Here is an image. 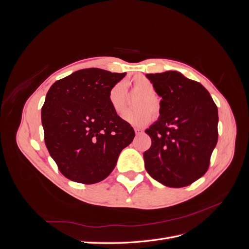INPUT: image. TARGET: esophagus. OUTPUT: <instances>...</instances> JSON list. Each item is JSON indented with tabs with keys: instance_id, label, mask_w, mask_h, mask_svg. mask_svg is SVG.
<instances>
[{
	"instance_id": "1",
	"label": "esophagus",
	"mask_w": 249,
	"mask_h": 249,
	"mask_svg": "<svg viewBox=\"0 0 249 249\" xmlns=\"http://www.w3.org/2000/svg\"><path fill=\"white\" fill-rule=\"evenodd\" d=\"M134 130H135V133H136V135H139V134L142 133V130L138 129V127H134Z\"/></svg>"
}]
</instances>
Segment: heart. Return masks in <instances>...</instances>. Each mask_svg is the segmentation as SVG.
<instances>
[{
  "instance_id": "obj_1",
  "label": "heart",
  "mask_w": 249,
  "mask_h": 249,
  "mask_svg": "<svg viewBox=\"0 0 249 249\" xmlns=\"http://www.w3.org/2000/svg\"><path fill=\"white\" fill-rule=\"evenodd\" d=\"M125 85L131 91L140 94L135 102L137 109L129 110L123 114V119L130 124L142 126L152 122L155 114H159L161 111V101L155 93V86L152 82L144 76H134L125 82ZM124 83H117L113 86L108 94V100L112 109L116 113H122L126 104V88Z\"/></svg>"
}]
</instances>
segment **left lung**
<instances>
[{"label":"left lung","instance_id":"obj_1","mask_svg":"<svg viewBox=\"0 0 249 249\" xmlns=\"http://www.w3.org/2000/svg\"><path fill=\"white\" fill-rule=\"evenodd\" d=\"M146 78L162 101L160 118L145 131L152 139L143 154L145 169L165 186H189L209 169L218 140L217 106L200 83L178 71Z\"/></svg>","mask_w":249,"mask_h":249}]
</instances>
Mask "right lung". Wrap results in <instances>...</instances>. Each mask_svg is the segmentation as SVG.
<instances>
[{
  "mask_svg": "<svg viewBox=\"0 0 249 249\" xmlns=\"http://www.w3.org/2000/svg\"><path fill=\"white\" fill-rule=\"evenodd\" d=\"M126 72L86 69L55 82L41 108L44 142L62 175L95 184L114 169L134 129L112 109L110 89Z\"/></svg>",
  "mask_w": 249,
  "mask_h": 249,
  "instance_id": "1",
  "label": "right lung"
}]
</instances>
